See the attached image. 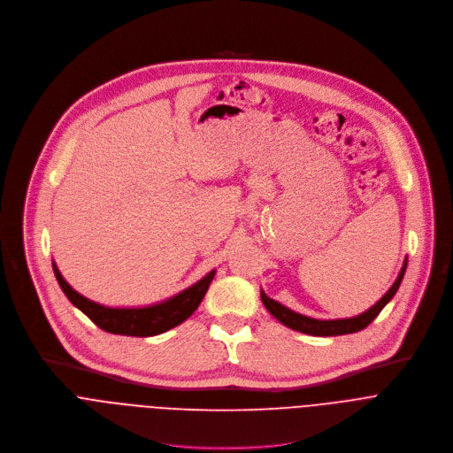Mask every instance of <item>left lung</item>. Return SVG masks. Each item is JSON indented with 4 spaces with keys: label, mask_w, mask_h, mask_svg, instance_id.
Returning a JSON list of instances; mask_svg holds the SVG:
<instances>
[{
    "label": "left lung",
    "mask_w": 453,
    "mask_h": 453,
    "mask_svg": "<svg viewBox=\"0 0 453 453\" xmlns=\"http://www.w3.org/2000/svg\"><path fill=\"white\" fill-rule=\"evenodd\" d=\"M405 267H407V260L403 262V267L400 271L396 282L393 284V288L370 311H366L365 314H360V316H355V318H348V319H332V321L314 319V318H307V316H302L298 312H293L291 309L280 305L279 302L267 298L264 291H260V298H262V303L265 305V309L271 314H273L280 323H284L286 326H289L293 330H298V332H303V334H309V335H321V337L353 334V332L366 328L380 314V311L391 302V298L395 296V293L398 291V288L402 284V279L405 275Z\"/></svg>",
    "instance_id": "left-lung-1"
}]
</instances>
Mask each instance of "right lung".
Wrapping results in <instances>:
<instances>
[{"label":"right lung","mask_w":453,"mask_h":453,"mask_svg":"<svg viewBox=\"0 0 453 453\" xmlns=\"http://www.w3.org/2000/svg\"><path fill=\"white\" fill-rule=\"evenodd\" d=\"M53 271L57 282L69 302L78 307L90 321L98 325L102 330L118 334V335H134V337H150L162 334L182 321H186L202 303L216 271H211L207 277L200 282L191 286L189 289L182 291L180 295L142 309H111L100 303H95L76 293L60 275V271L53 264Z\"/></svg>","instance_id":"right-lung-1"}]
</instances>
